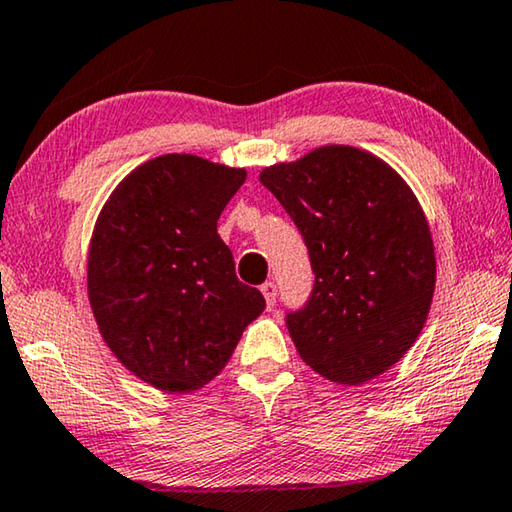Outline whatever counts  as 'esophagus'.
<instances>
[{"label": "esophagus", "mask_w": 512, "mask_h": 512, "mask_svg": "<svg viewBox=\"0 0 512 512\" xmlns=\"http://www.w3.org/2000/svg\"><path fill=\"white\" fill-rule=\"evenodd\" d=\"M261 292H263V297H265L267 308H274V304H276V283H272V281L263 283Z\"/></svg>", "instance_id": "esophagus-1"}]
</instances>
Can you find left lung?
I'll return each mask as SVG.
<instances>
[{"label": "left lung", "instance_id": "obj_1", "mask_svg": "<svg viewBox=\"0 0 512 512\" xmlns=\"http://www.w3.org/2000/svg\"><path fill=\"white\" fill-rule=\"evenodd\" d=\"M261 183L308 247L315 283L286 324L301 360L340 385L390 370L422 333L435 290V251L408 183L365 149L317 147L276 163Z\"/></svg>", "mask_w": 512, "mask_h": 512}]
</instances>
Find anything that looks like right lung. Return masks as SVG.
Returning <instances> with one entry per match:
<instances>
[{
	"label": "right lung",
	"mask_w": 512,
	"mask_h": 512,
	"mask_svg": "<svg viewBox=\"0 0 512 512\" xmlns=\"http://www.w3.org/2000/svg\"><path fill=\"white\" fill-rule=\"evenodd\" d=\"M242 167L165 154L127 174L99 213L88 299L115 358L170 395L224 370L265 299L238 281L217 220L245 183Z\"/></svg>",
	"instance_id": "1"
}]
</instances>
